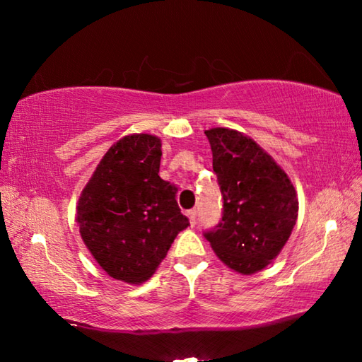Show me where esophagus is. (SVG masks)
I'll return each instance as SVG.
<instances>
[{"label":"esophagus","mask_w":362,"mask_h":362,"mask_svg":"<svg viewBox=\"0 0 362 362\" xmlns=\"http://www.w3.org/2000/svg\"><path fill=\"white\" fill-rule=\"evenodd\" d=\"M187 216H188V218H189V223L194 225V222H196V209L188 211V212H187Z\"/></svg>","instance_id":"esophagus-1"}]
</instances>
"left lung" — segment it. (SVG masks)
Listing matches in <instances>:
<instances>
[{"label": "left lung", "instance_id": "left-lung-1", "mask_svg": "<svg viewBox=\"0 0 362 362\" xmlns=\"http://www.w3.org/2000/svg\"><path fill=\"white\" fill-rule=\"evenodd\" d=\"M223 198L216 228L204 233L226 267L254 274L276 259L298 216L296 188L268 153L243 132L212 127L204 132Z\"/></svg>", "mask_w": 362, "mask_h": 362}]
</instances>
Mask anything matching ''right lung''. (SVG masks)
Masks as SVG:
<instances>
[{
	"label": "right lung",
	"instance_id": "add662e5",
	"mask_svg": "<svg viewBox=\"0 0 362 362\" xmlns=\"http://www.w3.org/2000/svg\"><path fill=\"white\" fill-rule=\"evenodd\" d=\"M161 140L119 139L102 158L76 206L79 233L110 276L129 284L151 278L175 236L189 225L177 188L159 177Z\"/></svg>",
	"mask_w": 362,
	"mask_h": 362
}]
</instances>
